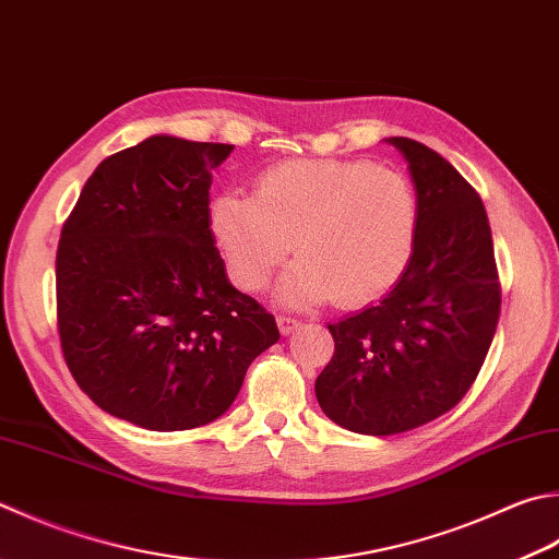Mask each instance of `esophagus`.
I'll return each instance as SVG.
<instances>
[{
    "mask_svg": "<svg viewBox=\"0 0 559 559\" xmlns=\"http://www.w3.org/2000/svg\"><path fill=\"white\" fill-rule=\"evenodd\" d=\"M299 319H294V316H277V325H280V331L284 333V335H289L294 329H299Z\"/></svg>",
    "mask_w": 559,
    "mask_h": 559,
    "instance_id": "esophagus-1",
    "label": "esophagus"
}]
</instances>
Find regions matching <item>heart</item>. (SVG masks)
Segmentation results:
<instances>
[{"label":"heart","instance_id":"1","mask_svg":"<svg viewBox=\"0 0 559 559\" xmlns=\"http://www.w3.org/2000/svg\"><path fill=\"white\" fill-rule=\"evenodd\" d=\"M418 206L408 180L367 160L294 157L265 167L255 194L224 192L209 226L230 277L262 289L292 252L299 260L277 294L289 307L331 297L360 304L402 277L416 238Z\"/></svg>","mask_w":559,"mask_h":559}]
</instances>
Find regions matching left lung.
<instances>
[{
  "mask_svg": "<svg viewBox=\"0 0 559 559\" xmlns=\"http://www.w3.org/2000/svg\"><path fill=\"white\" fill-rule=\"evenodd\" d=\"M384 141L402 153L416 189L414 250L382 301L329 323L335 353L316 377L323 414L362 436L404 433L460 404L501 309L479 194L428 145Z\"/></svg>",
  "mask_w": 559,
  "mask_h": 559,
  "instance_id": "1",
  "label": "left lung"
}]
</instances>
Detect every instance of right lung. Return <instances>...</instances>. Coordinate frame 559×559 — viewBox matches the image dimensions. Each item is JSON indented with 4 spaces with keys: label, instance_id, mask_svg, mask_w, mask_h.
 Wrapping results in <instances>:
<instances>
[{
    "label": "right lung",
    "instance_id": "add662e5",
    "mask_svg": "<svg viewBox=\"0 0 559 559\" xmlns=\"http://www.w3.org/2000/svg\"><path fill=\"white\" fill-rule=\"evenodd\" d=\"M230 151L151 135L99 163L62 226V355L82 392L133 426L212 424L280 341L275 316L230 284L209 226L212 170Z\"/></svg>",
    "mask_w": 559,
    "mask_h": 559
}]
</instances>
